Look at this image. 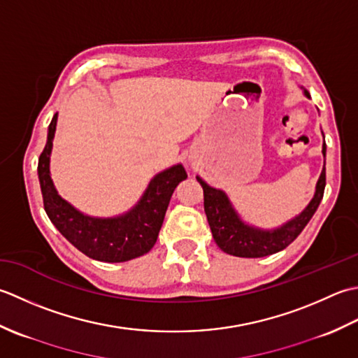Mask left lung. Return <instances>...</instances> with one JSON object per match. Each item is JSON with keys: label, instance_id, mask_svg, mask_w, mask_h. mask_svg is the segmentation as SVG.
I'll use <instances>...</instances> for the list:
<instances>
[{"label": "left lung", "instance_id": "1", "mask_svg": "<svg viewBox=\"0 0 358 358\" xmlns=\"http://www.w3.org/2000/svg\"><path fill=\"white\" fill-rule=\"evenodd\" d=\"M304 94L310 97L308 91H304ZM323 156L326 157V143H323ZM196 179L203 188V210H206L207 221L217 247L222 252L233 255V257L261 258L286 249L308 225L323 199L326 187V166H323V171L320 174L315 194H313L309 206L294 220L275 230H261L247 225L241 221L235 208L231 207L227 194L222 189L210 187L199 176Z\"/></svg>", "mask_w": 358, "mask_h": 358}]
</instances>
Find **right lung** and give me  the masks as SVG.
<instances>
[{
  "instance_id": "right-lung-1",
  "label": "right lung",
  "mask_w": 358,
  "mask_h": 358,
  "mask_svg": "<svg viewBox=\"0 0 358 358\" xmlns=\"http://www.w3.org/2000/svg\"><path fill=\"white\" fill-rule=\"evenodd\" d=\"M55 114L48 131V142L38 159L43 203L57 230L86 257L103 262H123L142 257L156 244L159 230L179 182L187 179L180 164L151 179L143 196L128 213L115 217H91L58 196L50 179L49 159L57 127Z\"/></svg>"
}]
</instances>
